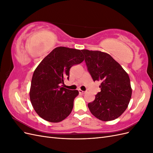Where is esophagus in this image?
Returning <instances> with one entry per match:
<instances>
[{
    "instance_id": "esophagus-1",
    "label": "esophagus",
    "mask_w": 153,
    "mask_h": 153,
    "mask_svg": "<svg viewBox=\"0 0 153 153\" xmlns=\"http://www.w3.org/2000/svg\"><path fill=\"white\" fill-rule=\"evenodd\" d=\"M78 92H79V93L80 94H84L85 93V91H82L81 89H78Z\"/></svg>"
}]
</instances>
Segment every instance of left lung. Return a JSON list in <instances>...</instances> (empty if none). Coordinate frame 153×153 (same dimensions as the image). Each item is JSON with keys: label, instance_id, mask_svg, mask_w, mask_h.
Wrapping results in <instances>:
<instances>
[{"label": "left lung", "instance_id": "1", "mask_svg": "<svg viewBox=\"0 0 153 153\" xmlns=\"http://www.w3.org/2000/svg\"><path fill=\"white\" fill-rule=\"evenodd\" d=\"M87 71L93 80L101 82V91L88 103L91 112L103 121L121 115L131 100L132 90L127 73L109 54L100 51L82 50Z\"/></svg>", "mask_w": 153, "mask_h": 153}]
</instances>
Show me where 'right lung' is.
Instances as JSON below:
<instances>
[{
    "instance_id": "1",
    "label": "right lung",
    "mask_w": 153,
    "mask_h": 153,
    "mask_svg": "<svg viewBox=\"0 0 153 153\" xmlns=\"http://www.w3.org/2000/svg\"><path fill=\"white\" fill-rule=\"evenodd\" d=\"M84 60L80 50L60 47L54 48L36 68L32 78L30 100L41 117L59 123L70 114L77 90L62 87L69 80L70 68Z\"/></svg>"
}]
</instances>
